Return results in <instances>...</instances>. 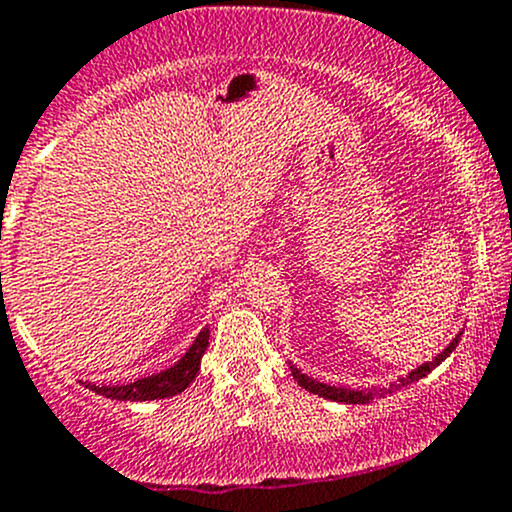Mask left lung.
I'll return each instance as SVG.
<instances>
[{"label":"left lung","instance_id":"obj_1","mask_svg":"<svg viewBox=\"0 0 512 512\" xmlns=\"http://www.w3.org/2000/svg\"><path fill=\"white\" fill-rule=\"evenodd\" d=\"M459 341H461V333L454 338V341L449 343V346L444 348V351H441V353L437 355V358L427 360V363H422V365H419V368H414L412 373H407L405 378H400V380H397V383H392L390 387H365V390H346V387L316 383L314 378H309V375H304V373H301V370L294 368V365H292V375H294V380H297V383H299L301 387H304V390L314 392V395H319V397H326V400L343 402V405H368V402L378 400V397H385L387 392L397 390V387L410 385V383H414V380H419V378H424V375H427V373H432V370L437 368L441 360H444L446 355L454 351L456 346H459Z\"/></svg>","mask_w":512,"mask_h":512}]
</instances>
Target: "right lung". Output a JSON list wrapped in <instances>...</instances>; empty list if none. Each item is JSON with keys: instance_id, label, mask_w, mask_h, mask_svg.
<instances>
[{"instance_id": "obj_1", "label": "right lung", "mask_w": 512, "mask_h": 512, "mask_svg": "<svg viewBox=\"0 0 512 512\" xmlns=\"http://www.w3.org/2000/svg\"><path fill=\"white\" fill-rule=\"evenodd\" d=\"M208 336L211 331L203 328L196 336L193 346L188 348L184 358L179 363H174L171 368L161 370L157 375H149V378L134 380L129 385H93L85 383L93 392H98L102 397H110V400H129V402H144V400H164V397L179 395L188 385L193 383V378L201 370V358L208 348Z\"/></svg>"}]
</instances>
